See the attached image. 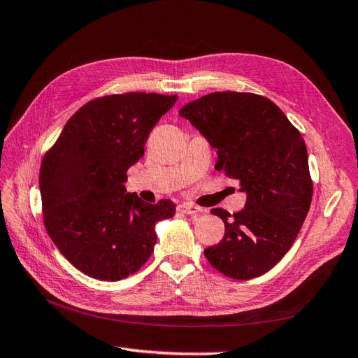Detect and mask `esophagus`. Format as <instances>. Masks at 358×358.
I'll return each instance as SVG.
<instances>
[{"instance_id": "1", "label": "esophagus", "mask_w": 358, "mask_h": 358, "mask_svg": "<svg viewBox=\"0 0 358 358\" xmlns=\"http://www.w3.org/2000/svg\"><path fill=\"white\" fill-rule=\"evenodd\" d=\"M178 210L182 212V213H186V215H199V213H203V210L199 209V207H196V206H194V204H190V203H182V204H180V206H178Z\"/></svg>"}]
</instances>
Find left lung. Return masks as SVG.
I'll return each instance as SVG.
<instances>
[{
	"instance_id": "obj_1",
	"label": "left lung",
	"mask_w": 358,
	"mask_h": 358,
	"mask_svg": "<svg viewBox=\"0 0 358 358\" xmlns=\"http://www.w3.org/2000/svg\"><path fill=\"white\" fill-rule=\"evenodd\" d=\"M180 115L217 148L215 169L238 180L247 195L238 213L212 210L226 231L204 250L207 261L231 279L261 276L292 248L310 210L313 181L301 132L276 103L253 93H210Z\"/></svg>"
}]
</instances>
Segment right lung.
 Here are the masks:
<instances>
[{
	"label": "right lung",
	"mask_w": 358,
	"mask_h": 358,
	"mask_svg": "<svg viewBox=\"0 0 358 358\" xmlns=\"http://www.w3.org/2000/svg\"><path fill=\"white\" fill-rule=\"evenodd\" d=\"M177 96L127 93L94 99L65 123L39 172L44 224L55 245L82 273L120 280L143 265L157 222L176 204L127 192V172L145 154L154 124Z\"/></svg>",
	"instance_id": "add662e5"
}]
</instances>
